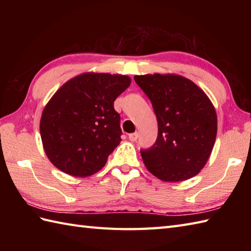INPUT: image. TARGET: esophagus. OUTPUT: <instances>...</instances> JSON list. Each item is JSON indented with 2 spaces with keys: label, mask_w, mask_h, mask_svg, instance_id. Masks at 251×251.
I'll return each instance as SVG.
<instances>
[{
  "label": "esophagus",
  "mask_w": 251,
  "mask_h": 251,
  "mask_svg": "<svg viewBox=\"0 0 251 251\" xmlns=\"http://www.w3.org/2000/svg\"><path fill=\"white\" fill-rule=\"evenodd\" d=\"M128 138L130 141H136L138 139V132H132V134H129Z\"/></svg>",
  "instance_id": "esophagus-1"
}]
</instances>
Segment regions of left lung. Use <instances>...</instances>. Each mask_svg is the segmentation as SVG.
<instances>
[{
  "instance_id": "left-lung-1",
  "label": "left lung",
  "mask_w": 251,
  "mask_h": 251,
  "mask_svg": "<svg viewBox=\"0 0 251 251\" xmlns=\"http://www.w3.org/2000/svg\"><path fill=\"white\" fill-rule=\"evenodd\" d=\"M151 100L158 134L155 143L140 150L147 169L166 182L194 177L205 166L217 136V114L207 95L177 74L135 75Z\"/></svg>"
}]
</instances>
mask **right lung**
Returning <instances> with one entry per match:
<instances>
[{
  "label": "right lung",
  "mask_w": 251,
  "mask_h": 251,
  "mask_svg": "<svg viewBox=\"0 0 251 251\" xmlns=\"http://www.w3.org/2000/svg\"><path fill=\"white\" fill-rule=\"evenodd\" d=\"M127 75L87 72L71 78L45 105L40 123L50 161L74 177L102 168L121 142L114 100L130 85Z\"/></svg>",
  "instance_id": "obj_1"
}]
</instances>
